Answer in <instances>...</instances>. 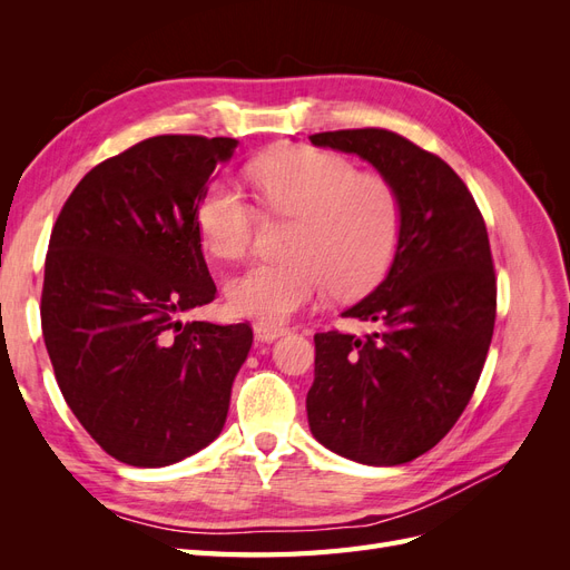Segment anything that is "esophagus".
<instances>
[{
  "label": "esophagus",
  "mask_w": 570,
  "mask_h": 570,
  "mask_svg": "<svg viewBox=\"0 0 570 570\" xmlns=\"http://www.w3.org/2000/svg\"><path fill=\"white\" fill-rule=\"evenodd\" d=\"M285 333H287L285 325H275V323H266V321L254 323V335H256V340H262V342H273V340L283 337Z\"/></svg>",
  "instance_id": "1"
}]
</instances>
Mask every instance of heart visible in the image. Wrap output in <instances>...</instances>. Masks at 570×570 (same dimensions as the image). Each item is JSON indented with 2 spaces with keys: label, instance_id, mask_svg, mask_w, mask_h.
I'll return each mask as SVG.
<instances>
[{
  "label": "heart",
  "instance_id": "heart-1",
  "mask_svg": "<svg viewBox=\"0 0 570 570\" xmlns=\"http://www.w3.org/2000/svg\"><path fill=\"white\" fill-rule=\"evenodd\" d=\"M264 209L297 218L287 262L254 264L228 283L235 314L281 323L331 289L352 297L387 273L402 233L394 185L333 151L297 147L264 154L249 168ZM197 228L214 256L235 262L252 247L256 209L230 183L216 180L197 204Z\"/></svg>",
  "mask_w": 570,
  "mask_h": 570
}]
</instances>
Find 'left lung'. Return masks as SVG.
I'll return each mask as SVG.
<instances>
[{"instance_id":"8db88e82","label":"left lung","mask_w":570,"mask_h":570,"mask_svg":"<svg viewBox=\"0 0 570 570\" xmlns=\"http://www.w3.org/2000/svg\"><path fill=\"white\" fill-rule=\"evenodd\" d=\"M316 147L356 154L402 199V233L385 281L342 316L375 333H316L312 435L368 465L425 454L450 433L485 366L497 281L485 220L435 154L383 128L316 132Z\"/></svg>"}]
</instances>
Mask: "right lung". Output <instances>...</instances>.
<instances>
[{
    "mask_svg": "<svg viewBox=\"0 0 570 570\" xmlns=\"http://www.w3.org/2000/svg\"><path fill=\"white\" fill-rule=\"evenodd\" d=\"M233 137L157 135L85 176L49 237L42 335L66 404L114 459L159 469L212 444L252 347L214 302L197 204Z\"/></svg>",
    "mask_w": 570,
    "mask_h": 570,
    "instance_id": "add662e5",
    "label": "right lung"
}]
</instances>
